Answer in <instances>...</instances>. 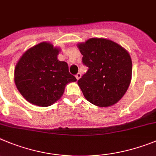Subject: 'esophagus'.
Instances as JSON below:
<instances>
[{"label": "esophagus", "mask_w": 156, "mask_h": 156, "mask_svg": "<svg viewBox=\"0 0 156 156\" xmlns=\"http://www.w3.org/2000/svg\"><path fill=\"white\" fill-rule=\"evenodd\" d=\"M80 77H81V74L80 73H78L76 75V80H79Z\"/></svg>", "instance_id": "esophagus-1"}]
</instances>
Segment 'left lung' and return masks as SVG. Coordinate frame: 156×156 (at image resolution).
Masks as SVG:
<instances>
[{
    "instance_id": "obj_1",
    "label": "left lung",
    "mask_w": 156,
    "mask_h": 156,
    "mask_svg": "<svg viewBox=\"0 0 156 156\" xmlns=\"http://www.w3.org/2000/svg\"><path fill=\"white\" fill-rule=\"evenodd\" d=\"M77 46L88 67L77 82L86 99L101 108L116 104L131 83L132 62L128 51L106 38H90Z\"/></svg>"
}]
</instances>
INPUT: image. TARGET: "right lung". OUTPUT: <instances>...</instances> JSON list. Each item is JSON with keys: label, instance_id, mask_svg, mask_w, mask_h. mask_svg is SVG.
<instances>
[{"label": "right lung", "instance_id": "right-lung-1", "mask_svg": "<svg viewBox=\"0 0 156 156\" xmlns=\"http://www.w3.org/2000/svg\"><path fill=\"white\" fill-rule=\"evenodd\" d=\"M59 51L49 42H41L27 50L17 62L15 85L31 104L50 106L60 99L67 83L76 81L68 64L57 58Z\"/></svg>", "mask_w": 156, "mask_h": 156}]
</instances>
